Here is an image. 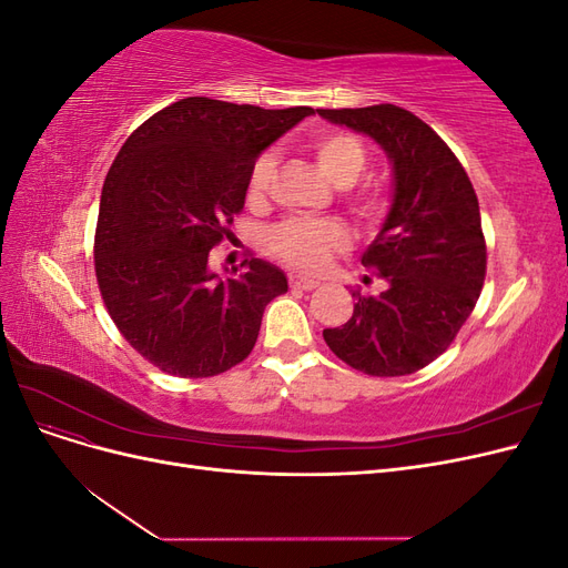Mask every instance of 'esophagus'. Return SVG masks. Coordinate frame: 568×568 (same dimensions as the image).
Segmentation results:
<instances>
[{
    "label": "esophagus",
    "instance_id": "esophagus-1",
    "mask_svg": "<svg viewBox=\"0 0 568 568\" xmlns=\"http://www.w3.org/2000/svg\"><path fill=\"white\" fill-rule=\"evenodd\" d=\"M288 282L294 288H303V291H313L320 286V282L315 277H305V274H291Z\"/></svg>",
    "mask_w": 568,
    "mask_h": 568
}]
</instances>
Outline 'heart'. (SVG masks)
Wrapping results in <instances>:
<instances>
[{"instance_id":"1","label":"heart","mask_w":568,"mask_h":568,"mask_svg":"<svg viewBox=\"0 0 568 568\" xmlns=\"http://www.w3.org/2000/svg\"><path fill=\"white\" fill-rule=\"evenodd\" d=\"M307 149L313 151L322 173L338 186L351 184L363 173L367 163L365 144L351 132L317 130L307 140ZM274 175H277V159H274V153L257 156L248 178V199L253 203L265 199ZM386 186L376 180H367L355 186L348 196L351 211L365 222L379 220L386 211ZM270 246L288 265L301 270H320L329 261L332 253L346 248V232L336 222L294 217L282 222V225L270 232Z\"/></svg>"}]
</instances>
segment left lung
<instances>
[{
	"mask_svg": "<svg viewBox=\"0 0 568 568\" xmlns=\"http://www.w3.org/2000/svg\"><path fill=\"white\" fill-rule=\"evenodd\" d=\"M379 144L390 161V209L363 265L386 282L353 291V317L324 329L336 357L372 376H405L445 353L486 280V242L474 186L440 136L400 106L317 109Z\"/></svg>",
	"mask_w": 568,
	"mask_h": 568,
	"instance_id": "1",
	"label": "left lung"
}]
</instances>
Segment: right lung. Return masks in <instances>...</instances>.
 <instances>
[{
	"label": "right lung",
	"mask_w": 568,
	"mask_h": 568,
	"mask_svg": "<svg viewBox=\"0 0 568 568\" xmlns=\"http://www.w3.org/2000/svg\"><path fill=\"white\" fill-rule=\"evenodd\" d=\"M311 106L261 109L186 97L136 128L101 192L94 270L130 346L159 369L203 379L242 363L286 274L248 257L227 274L211 248L230 239L251 168Z\"/></svg>",
	"instance_id": "obj_1"
}]
</instances>
